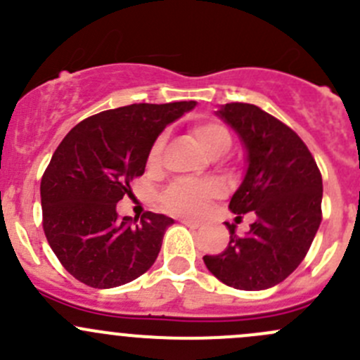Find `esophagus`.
I'll use <instances>...</instances> for the list:
<instances>
[{
  "instance_id": "obj_1",
  "label": "esophagus",
  "mask_w": 360,
  "mask_h": 360,
  "mask_svg": "<svg viewBox=\"0 0 360 360\" xmlns=\"http://www.w3.org/2000/svg\"><path fill=\"white\" fill-rule=\"evenodd\" d=\"M181 223L186 224V226H190V228H198V226H200V223H198V221H191V219H181Z\"/></svg>"
}]
</instances>
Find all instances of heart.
<instances>
[{"instance_id": "b5f03b06", "label": "heart", "mask_w": 360, "mask_h": 360, "mask_svg": "<svg viewBox=\"0 0 360 360\" xmlns=\"http://www.w3.org/2000/svg\"><path fill=\"white\" fill-rule=\"evenodd\" d=\"M193 136L203 151L212 157L214 153L226 151L231 143L230 132L226 127L216 122H198L193 125ZM163 144H165V136H160L150 150L148 162L157 163L162 155ZM221 193V186L214 181H176L167 188L163 193L162 202L165 209L170 212L181 214V216H200L205 210L207 203L210 198L217 197Z\"/></svg>"}]
</instances>
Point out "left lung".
I'll return each mask as SVG.
<instances>
[{
	"label": "left lung",
	"mask_w": 360,
	"mask_h": 360,
	"mask_svg": "<svg viewBox=\"0 0 360 360\" xmlns=\"http://www.w3.org/2000/svg\"><path fill=\"white\" fill-rule=\"evenodd\" d=\"M216 115L238 134L248 155L230 210L254 212L256 221L244 237L226 223L230 244L203 263L230 288L263 291L285 281L314 242L322 221L321 170L300 136L261 108L230 103Z\"/></svg>",
	"instance_id": "left-lung-1"
}]
</instances>
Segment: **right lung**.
I'll list each match as a JSON object with an SVG mask.
<instances>
[{
	"label": "right lung",
	"mask_w": 360,
	"mask_h": 360,
	"mask_svg": "<svg viewBox=\"0 0 360 360\" xmlns=\"http://www.w3.org/2000/svg\"><path fill=\"white\" fill-rule=\"evenodd\" d=\"M195 101L130 104L89 116L72 127L41 177L43 230L69 274L111 289L148 271L172 217L146 212L118 217L116 203L143 176L150 150L169 123Z\"/></svg>",
	"instance_id": "right-lung-1"
}]
</instances>
